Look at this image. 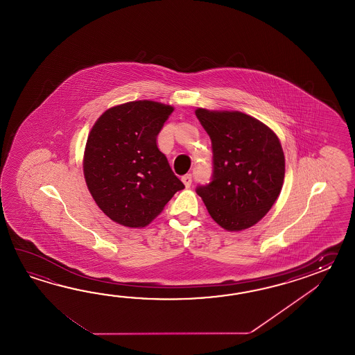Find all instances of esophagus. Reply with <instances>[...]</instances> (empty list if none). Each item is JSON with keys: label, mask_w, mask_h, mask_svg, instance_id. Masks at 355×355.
I'll list each match as a JSON object with an SVG mask.
<instances>
[{"label": "esophagus", "mask_w": 355, "mask_h": 355, "mask_svg": "<svg viewBox=\"0 0 355 355\" xmlns=\"http://www.w3.org/2000/svg\"><path fill=\"white\" fill-rule=\"evenodd\" d=\"M181 180L184 182V185L187 187V188H190V185H191V181H193V178H191V175H184L182 178H181Z\"/></svg>", "instance_id": "obj_1"}]
</instances>
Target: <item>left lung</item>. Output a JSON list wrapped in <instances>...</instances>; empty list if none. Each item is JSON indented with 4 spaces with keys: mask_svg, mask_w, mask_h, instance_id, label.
<instances>
[{
    "mask_svg": "<svg viewBox=\"0 0 355 355\" xmlns=\"http://www.w3.org/2000/svg\"><path fill=\"white\" fill-rule=\"evenodd\" d=\"M196 118L211 137L213 175L196 188L211 218L227 231L257 225L283 187L286 161L279 138L241 112L198 107Z\"/></svg>",
    "mask_w": 355,
    "mask_h": 355,
    "instance_id": "left-lung-1",
    "label": "left lung"
}]
</instances>
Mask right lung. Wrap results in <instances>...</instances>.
<instances>
[{"instance_id": "add662e5", "label": "right lung", "mask_w": 355, "mask_h": 355, "mask_svg": "<svg viewBox=\"0 0 355 355\" xmlns=\"http://www.w3.org/2000/svg\"><path fill=\"white\" fill-rule=\"evenodd\" d=\"M173 112L157 101H130L107 109L91 128L83 175L98 208L114 222L147 226L185 188L157 147Z\"/></svg>"}]
</instances>
